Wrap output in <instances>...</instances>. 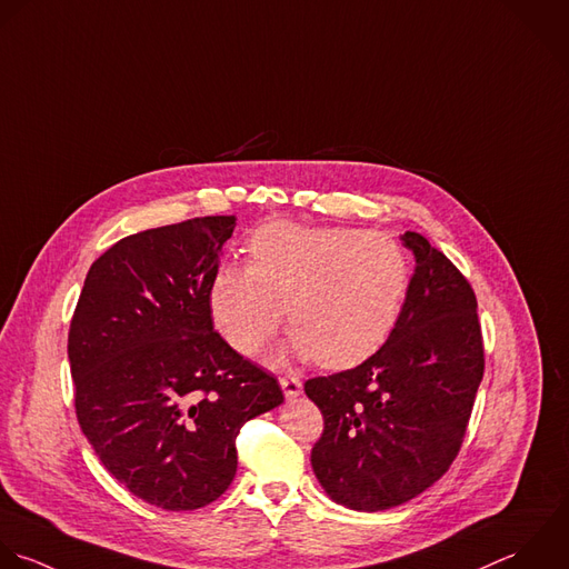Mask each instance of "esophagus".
Masks as SVG:
<instances>
[{
    "mask_svg": "<svg viewBox=\"0 0 569 569\" xmlns=\"http://www.w3.org/2000/svg\"><path fill=\"white\" fill-rule=\"evenodd\" d=\"M279 383H281V388H283L286 399H295L297 395H301V388H303V386H301V379H299V377L288 375V377H281Z\"/></svg>",
    "mask_w": 569,
    "mask_h": 569,
    "instance_id": "34e87169",
    "label": "esophagus"
}]
</instances>
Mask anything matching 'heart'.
Here are the masks:
<instances>
[{"label":"heart","mask_w":569,"mask_h":569,"mask_svg":"<svg viewBox=\"0 0 569 569\" xmlns=\"http://www.w3.org/2000/svg\"><path fill=\"white\" fill-rule=\"evenodd\" d=\"M250 266L223 268L210 290L212 319L241 355L279 328L290 348L323 368H352L390 337L410 288L406 248L386 232L270 223L248 241Z\"/></svg>","instance_id":"heart-1"}]
</instances>
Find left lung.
Segmentation results:
<instances>
[{"label":"left lung","instance_id":"8db88e82","mask_svg":"<svg viewBox=\"0 0 569 569\" xmlns=\"http://www.w3.org/2000/svg\"><path fill=\"white\" fill-rule=\"evenodd\" d=\"M401 241L417 268L388 341L303 386L323 415L312 470L332 501L363 512L397 508L450 470L486 370L470 281L419 232Z\"/></svg>","mask_w":569,"mask_h":569}]
</instances>
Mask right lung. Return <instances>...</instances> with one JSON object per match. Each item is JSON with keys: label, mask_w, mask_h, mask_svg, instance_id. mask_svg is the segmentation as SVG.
I'll return each mask as SVG.
<instances>
[{"label": "right lung", "mask_w": 569, "mask_h": 569, "mask_svg": "<svg viewBox=\"0 0 569 569\" xmlns=\"http://www.w3.org/2000/svg\"><path fill=\"white\" fill-rule=\"evenodd\" d=\"M234 226V214L197 217L119 239L90 266L68 330L81 432L128 492L170 512L219 499L239 430L283 401L212 326Z\"/></svg>", "instance_id": "right-lung-1"}]
</instances>
